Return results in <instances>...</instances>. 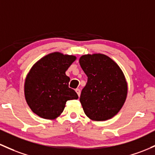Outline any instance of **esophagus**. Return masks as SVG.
Listing matches in <instances>:
<instances>
[{"instance_id":"obj_1","label":"esophagus","mask_w":155,"mask_h":155,"mask_svg":"<svg viewBox=\"0 0 155 155\" xmlns=\"http://www.w3.org/2000/svg\"><path fill=\"white\" fill-rule=\"evenodd\" d=\"M76 93H77V94H78V96H79V97L80 96V94H81V91H80V89H79V88H77V89H76Z\"/></svg>"}]
</instances>
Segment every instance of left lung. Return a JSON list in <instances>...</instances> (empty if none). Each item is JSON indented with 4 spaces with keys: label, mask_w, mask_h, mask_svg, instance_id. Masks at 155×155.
Segmentation results:
<instances>
[{
    "label": "left lung",
    "mask_w": 155,
    "mask_h": 155,
    "mask_svg": "<svg viewBox=\"0 0 155 155\" xmlns=\"http://www.w3.org/2000/svg\"><path fill=\"white\" fill-rule=\"evenodd\" d=\"M79 64L87 76L80 96L84 113L96 121L112 118L124 106L128 93L123 71L115 61L102 54L82 55Z\"/></svg>",
    "instance_id": "8db88e82"
}]
</instances>
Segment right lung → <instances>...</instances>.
I'll return each instance as SVG.
<instances>
[{"mask_svg": "<svg viewBox=\"0 0 155 155\" xmlns=\"http://www.w3.org/2000/svg\"><path fill=\"white\" fill-rule=\"evenodd\" d=\"M76 59L74 55L54 52L32 66L25 79L24 95L34 113L44 119H55L68 101L78 99L77 93L69 88L70 78L65 74Z\"/></svg>", "mask_w": 155, "mask_h": 155, "instance_id": "add662e5", "label": "right lung"}]
</instances>
